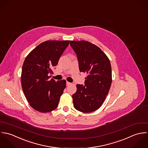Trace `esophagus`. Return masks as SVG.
Wrapping results in <instances>:
<instances>
[{"label":"esophagus","instance_id":"1","mask_svg":"<svg viewBox=\"0 0 148 148\" xmlns=\"http://www.w3.org/2000/svg\"><path fill=\"white\" fill-rule=\"evenodd\" d=\"M71 84L70 82H66V85H67V86H69V85H70Z\"/></svg>","mask_w":148,"mask_h":148}]
</instances>
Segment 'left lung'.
<instances>
[{
    "instance_id": "8db88e82",
    "label": "left lung",
    "mask_w": 148,
    "mask_h": 148,
    "mask_svg": "<svg viewBox=\"0 0 148 148\" xmlns=\"http://www.w3.org/2000/svg\"><path fill=\"white\" fill-rule=\"evenodd\" d=\"M81 72L86 73L85 85H77L72 96L74 107L83 113L98 109L108 94L112 82L110 60L101 49L88 41L70 40Z\"/></svg>"
}]
</instances>
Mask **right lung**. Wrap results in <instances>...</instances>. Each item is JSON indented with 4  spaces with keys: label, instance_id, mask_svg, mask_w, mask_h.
I'll list each match as a JSON object with an SVG mask.
<instances>
[{
    "label": "right lung",
    "instance_id": "1",
    "mask_svg": "<svg viewBox=\"0 0 148 148\" xmlns=\"http://www.w3.org/2000/svg\"><path fill=\"white\" fill-rule=\"evenodd\" d=\"M70 40H47L33 49L24 61L21 74L22 87L30 106L41 113L55 110L66 82L49 79L53 68Z\"/></svg>",
    "mask_w": 148,
    "mask_h": 148
}]
</instances>
